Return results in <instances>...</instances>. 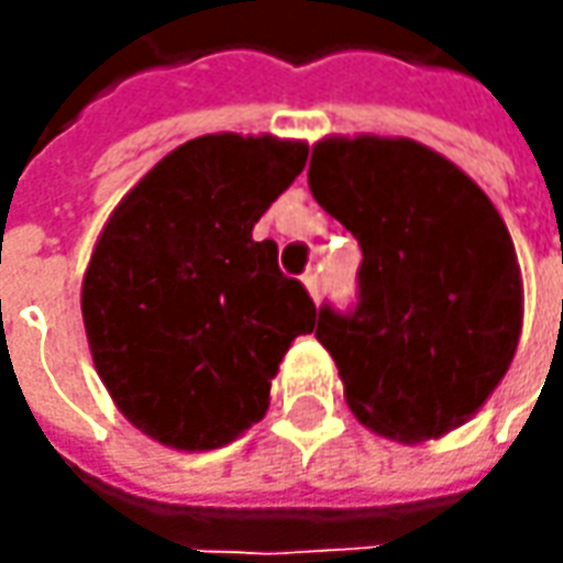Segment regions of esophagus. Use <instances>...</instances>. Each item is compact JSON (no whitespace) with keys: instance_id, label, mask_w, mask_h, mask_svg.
<instances>
[{"instance_id":"34e87169","label":"esophagus","mask_w":563,"mask_h":563,"mask_svg":"<svg viewBox=\"0 0 563 563\" xmlns=\"http://www.w3.org/2000/svg\"><path fill=\"white\" fill-rule=\"evenodd\" d=\"M303 288H307L310 297L319 303V297H322V278H319V272H307V275H303Z\"/></svg>"}]
</instances>
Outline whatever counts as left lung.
<instances>
[{"label": "left lung", "mask_w": 563, "mask_h": 563, "mask_svg": "<svg viewBox=\"0 0 563 563\" xmlns=\"http://www.w3.org/2000/svg\"><path fill=\"white\" fill-rule=\"evenodd\" d=\"M307 181L360 241V303L319 310L351 413L404 444L464 426L508 373L523 278L483 187L407 137H322Z\"/></svg>", "instance_id": "1"}]
</instances>
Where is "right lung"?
<instances>
[{
    "label": "right lung",
    "mask_w": 563,
    "mask_h": 563,
    "mask_svg": "<svg viewBox=\"0 0 563 563\" xmlns=\"http://www.w3.org/2000/svg\"><path fill=\"white\" fill-rule=\"evenodd\" d=\"M307 165V143L206 134L131 187L80 285L84 332L115 407L153 442L212 451L269 410L272 378L316 307L253 225Z\"/></svg>",
    "instance_id": "1"
}]
</instances>
